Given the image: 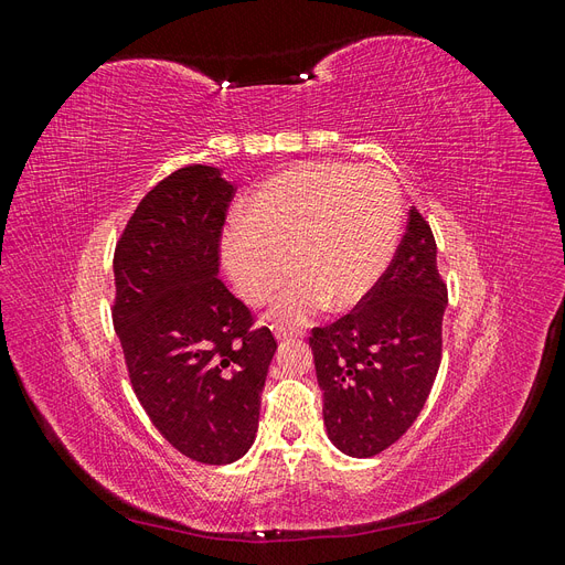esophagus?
<instances>
[{"instance_id": "esophagus-1", "label": "esophagus", "mask_w": 565, "mask_h": 565, "mask_svg": "<svg viewBox=\"0 0 565 565\" xmlns=\"http://www.w3.org/2000/svg\"><path fill=\"white\" fill-rule=\"evenodd\" d=\"M292 337H297L295 330H285V328H278V330H276V339H278V341H287V339H292Z\"/></svg>"}]
</instances>
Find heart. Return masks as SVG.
<instances>
[{
	"instance_id": "obj_1",
	"label": "heart",
	"mask_w": 565,
	"mask_h": 565,
	"mask_svg": "<svg viewBox=\"0 0 565 565\" xmlns=\"http://www.w3.org/2000/svg\"><path fill=\"white\" fill-rule=\"evenodd\" d=\"M403 202L380 167L306 162L264 181L221 237V262L252 306L299 280L273 318L306 322L332 301L337 311L363 303L398 249ZM294 266H288V259Z\"/></svg>"
}]
</instances>
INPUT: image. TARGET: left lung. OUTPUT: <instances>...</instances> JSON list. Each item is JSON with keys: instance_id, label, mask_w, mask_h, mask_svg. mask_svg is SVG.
Instances as JSON below:
<instances>
[{"instance_id": "1", "label": "left lung", "mask_w": 565, "mask_h": 565, "mask_svg": "<svg viewBox=\"0 0 565 565\" xmlns=\"http://www.w3.org/2000/svg\"><path fill=\"white\" fill-rule=\"evenodd\" d=\"M446 306L434 233L413 207L372 295L311 334L324 429L341 452L374 457L413 426L438 374Z\"/></svg>"}]
</instances>
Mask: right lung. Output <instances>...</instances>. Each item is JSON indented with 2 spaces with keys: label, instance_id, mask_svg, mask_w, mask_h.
<instances>
[{
  "label": "right lung",
  "instance_id": "right-lung-1",
  "mask_svg": "<svg viewBox=\"0 0 565 565\" xmlns=\"http://www.w3.org/2000/svg\"><path fill=\"white\" fill-rule=\"evenodd\" d=\"M231 198L221 169H179L139 202L113 262V322L136 398L156 429L202 465H231L252 448L278 349L218 280Z\"/></svg>",
  "mask_w": 565,
  "mask_h": 565
}]
</instances>
